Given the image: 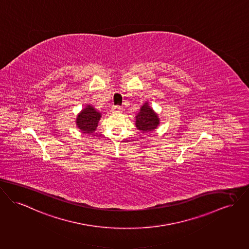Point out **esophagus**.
Returning <instances> with one entry per match:
<instances>
[{"instance_id": "34e87169", "label": "esophagus", "mask_w": 249, "mask_h": 249, "mask_svg": "<svg viewBox=\"0 0 249 249\" xmlns=\"http://www.w3.org/2000/svg\"><path fill=\"white\" fill-rule=\"evenodd\" d=\"M112 112H117V113H119V112H121L122 111V107L121 106H119V105H114L113 107H112V110H111Z\"/></svg>"}]
</instances>
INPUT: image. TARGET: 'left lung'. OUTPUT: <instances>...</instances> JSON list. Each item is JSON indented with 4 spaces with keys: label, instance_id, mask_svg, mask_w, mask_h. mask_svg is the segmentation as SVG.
Wrapping results in <instances>:
<instances>
[{
    "label": "left lung",
    "instance_id": "left-lung-1",
    "mask_svg": "<svg viewBox=\"0 0 249 249\" xmlns=\"http://www.w3.org/2000/svg\"><path fill=\"white\" fill-rule=\"evenodd\" d=\"M135 118L136 127L143 132L153 131L159 125V118L154 111L147 105V103L141 107L140 112L136 115Z\"/></svg>",
    "mask_w": 249,
    "mask_h": 249
}]
</instances>
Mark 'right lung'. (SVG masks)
Returning a JSON list of instances; mask_svg holds the SVG:
<instances>
[{
	"mask_svg": "<svg viewBox=\"0 0 249 249\" xmlns=\"http://www.w3.org/2000/svg\"><path fill=\"white\" fill-rule=\"evenodd\" d=\"M101 113L97 112L93 107L90 105L87 106L86 109H84L76 119L77 127L86 133H90L96 131V128L98 126V122L101 118Z\"/></svg>",
	"mask_w": 249,
	"mask_h": 249,
	"instance_id": "add662e5",
	"label": "right lung"
}]
</instances>
